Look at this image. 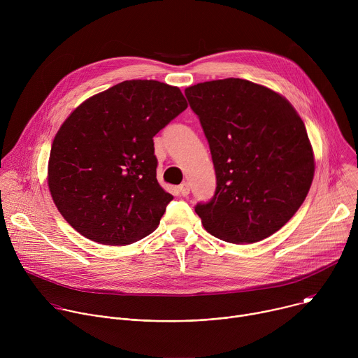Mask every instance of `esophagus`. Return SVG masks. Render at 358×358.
<instances>
[{"label": "esophagus", "mask_w": 358, "mask_h": 358, "mask_svg": "<svg viewBox=\"0 0 358 358\" xmlns=\"http://www.w3.org/2000/svg\"><path fill=\"white\" fill-rule=\"evenodd\" d=\"M178 191H180V194H181L182 196H187V195L189 194V182L184 181V182L178 187Z\"/></svg>", "instance_id": "esophagus-1"}]
</instances>
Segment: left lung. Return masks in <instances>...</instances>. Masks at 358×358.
<instances>
[{
	"mask_svg": "<svg viewBox=\"0 0 358 358\" xmlns=\"http://www.w3.org/2000/svg\"><path fill=\"white\" fill-rule=\"evenodd\" d=\"M206 134L217 176L195 213L211 235L253 243L279 231L308 195L315 157L304 123L279 93L245 79L185 89Z\"/></svg>",
	"mask_w": 358,
	"mask_h": 358,
	"instance_id": "1",
	"label": "left lung"
}]
</instances>
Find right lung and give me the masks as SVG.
Returning a JSON list of instances; mask_svg holds the SVG:
<instances>
[{
    "label": "right lung",
    "mask_w": 358,
    "mask_h": 358,
    "mask_svg": "<svg viewBox=\"0 0 358 358\" xmlns=\"http://www.w3.org/2000/svg\"><path fill=\"white\" fill-rule=\"evenodd\" d=\"M187 106L178 87L137 79L89 97L71 113L50 148L48 185L72 228L119 246L159 227L173 195L157 181L152 137Z\"/></svg>",
    "instance_id": "add662e5"
}]
</instances>
